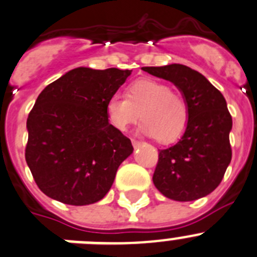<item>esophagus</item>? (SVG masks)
<instances>
[{
	"label": "esophagus",
	"instance_id": "obj_1",
	"mask_svg": "<svg viewBox=\"0 0 257 257\" xmlns=\"http://www.w3.org/2000/svg\"><path fill=\"white\" fill-rule=\"evenodd\" d=\"M132 144H133V147L134 148H137V147H139L142 144V142L141 141H137V139H132Z\"/></svg>",
	"mask_w": 257,
	"mask_h": 257
}]
</instances>
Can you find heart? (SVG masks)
Returning a JSON list of instances; mask_svg holds the SVG:
<instances>
[{
	"instance_id": "heart-1",
	"label": "heart",
	"mask_w": 257,
	"mask_h": 257,
	"mask_svg": "<svg viewBox=\"0 0 257 257\" xmlns=\"http://www.w3.org/2000/svg\"><path fill=\"white\" fill-rule=\"evenodd\" d=\"M105 110L110 125L120 132H125L141 115L142 133L166 144L177 141L188 124V105L183 96L172 91L167 84L152 79L129 84L125 98L111 96Z\"/></svg>"
}]
</instances>
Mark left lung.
<instances>
[{"label":"left lung","mask_w":257,"mask_h":257,"mask_svg":"<svg viewBox=\"0 0 257 257\" xmlns=\"http://www.w3.org/2000/svg\"><path fill=\"white\" fill-rule=\"evenodd\" d=\"M173 83L188 105L182 138L159 149L153 183L162 195L187 202L210 195L222 181L232 157V118L225 98L202 74L181 64L142 68Z\"/></svg>","instance_id":"left-lung-1"}]
</instances>
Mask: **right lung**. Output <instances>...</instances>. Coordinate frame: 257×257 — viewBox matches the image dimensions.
Masks as SVG:
<instances>
[{
    "mask_svg": "<svg viewBox=\"0 0 257 257\" xmlns=\"http://www.w3.org/2000/svg\"><path fill=\"white\" fill-rule=\"evenodd\" d=\"M131 73L76 68L37 96L27 118L25 158L37 187L50 198L84 206L109 192L133 146L110 125L105 106Z\"/></svg>",
    "mask_w": 257,
    "mask_h": 257,
    "instance_id": "add662e5",
    "label": "right lung"
}]
</instances>
